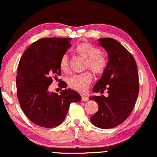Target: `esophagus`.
<instances>
[{
  "label": "esophagus",
  "mask_w": 157,
  "mask_h": 157,
  "mask_svg": "<svg viewBox=\"0 0 157 157\" xmlns=\"http://www.w3.org/2000/svg\"><path fill=\"white\" fill-rule=\"evenodd\" d=\"M82 101H88V97H86V96L82 95Z\"/></svg>",
  "instance_id": "1"
}]
</instances>
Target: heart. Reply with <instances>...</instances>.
Wrapping results in <instances>:
<instances>
[{"label":"heart","instance_id":"heart-1","mask_svg":"<svg viewBox=\"0 0 157 157\" xmlns=\"http://www.w3.org/2000/svg\"><path fill=\"white\" fill-rule=\"evenodd\" d=\"M75 52L77 55L86 60L85 68H89L94 73L99 75L103 73L107 67L106 58L100 53V50L97 47L88 44L82 43L77 45L75 48ZM60 68L63 71H69V63L67 55H63L60 60ZM93 80V76L90 71L74 75L69 80V86L71 89L78 92L83 93L88 90L90 82Z\"/></svg>","mask_w":157,"mask_h":157}]
</instances>
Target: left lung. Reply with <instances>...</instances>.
<instances>
[{
    "label": "left lung",
    "mask_w": 157,
    "mask_h": 157,
    "mask_svg": "<svg viewBox=\"0 0 157 157\" xmlns=\"http://www.w3.org/2000/svg\"><path fill=\"white\" fill-rule=\"evenodd\" d=\"M99 44L108 54V62L102 76L95 84L93 91L108 96H93L99 109L90 117L94 126L110 129L120 125L132 112L139 94V77L135 60L118 41L112 38H101Z\"/></svg>",
    "instance_id": "1"
}]
</instances>
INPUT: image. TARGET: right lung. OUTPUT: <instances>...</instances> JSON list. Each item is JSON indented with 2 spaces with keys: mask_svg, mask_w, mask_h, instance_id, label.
Wrapping results in <instances>:
<instances>
[{
  "mask_svg": "<svg viewBox=\"0 0 157 157\" xmlns=\"http://www.w3.org/2000/svg\"><path fill=\"white\" fill-rule=\"evenodd\" d=\"M70 47L71 38H43L25 51L19 63L16 78L19 102L29 120L41 127L60 125L70 104L81 99L80 94L69 88L59 95L48 90L52 78L57 80L61 75L60 58ZM67 86L63 81L60 83L61 88Z\"/></svg>",
  "mask_w": 157,
  "mask_h": 157,
  "instance_id": "add662e5",
  "label": "right lung"
}]
</instances>
